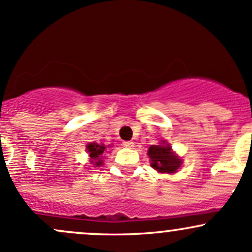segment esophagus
<instances>
[{
	"mask_svg": "<svg viewBox=\"0 0 252 252\" xmlns=\"http://www.w3.org/2000/svg\"><path fill=\"white\" fill-rule=\"evenodd\" d=\"M124 147H126V148H133L134 147V142L133 141H124L123 144Z\"/></svg>",
	"mask_w": 252,
	"mask_h": 252,
	"instance_id": "34e87169",
	"label": "esophagus"
}]
</instances>
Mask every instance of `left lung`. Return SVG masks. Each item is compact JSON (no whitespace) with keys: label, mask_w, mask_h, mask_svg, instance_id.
<instances>
[{"label":"left lung","mask_w":252,"mask_h":252,"mask_svg":"<svg viewBox=\"0 0 252 252\" xmlns=\"http://www.w3.org/2000/svg\"><path fill=\"white\" fill-rule=\"evenodd\" d=\"M151 166L161 174H174L181 166L182 160L171 150L170 145L163 141L159 145H152L148 148Z\"/></svg>","instance_id":"obj_1"}]
</instances>
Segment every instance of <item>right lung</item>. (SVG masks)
I'll return each mask as SVG.
<instances>
[{"label": "right lung", "instance_id": "add662e5", "mask_svg": "<svg viewBox=\"0 0 252 252\" xmlns=\"http://www.w3.org/2000/svg\"><path fill=\"white\" fill-rule=\"evenodd\" d=\"M87 151L89 153V159L91 163L94 164L95 166H100L104 164V153L107 152L106 151L105 145H99L96 142H91V144L87 145Z\"/></svg>", "mask_w": 252, "mask_h": 252}]
</instances>
